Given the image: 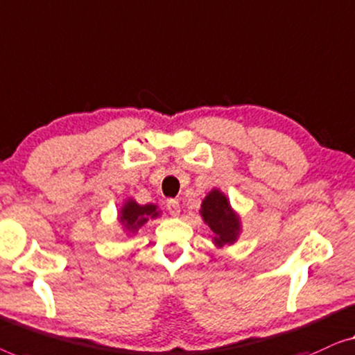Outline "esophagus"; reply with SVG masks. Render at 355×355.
<instances>
[{
  "label": "esophagus",
  "instance_id": "34e87169",
  "mask_svg": "<svg viewBox=\"0 0 355 355\" xmlns=\"http://www.w3.org/2000/svg\"><path fill=\"white\" fill-rule=\"evenodd\" d=\"M166 207L171 216H178L180 214V202L177 201V199H168Z\"/></svg>",
  "mask_w": 355,
  "mask_h": 355
}]
</instances>
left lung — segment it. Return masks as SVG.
<instances>
[{"mask_svg":"<svg viewBox=\"0 0 355 355\" xmlns=\"http://www.w3.org/2000/svg\"><path fill=\"white\" fill-rule=\"evenodd\" d=\"M201 214L204 222L207 223L214 233H216V244L223 246V244H232L238 236L239 232V220L234 216L227 198L220 191L214 189L202 201Z\"/></svg>","mask_w":355,"mask_h":355,"instance_id":"left-lung-1","label":"left lung"}]
</instances>
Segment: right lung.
Returning <instances> with one entry per match:
<instances>
[{
  "instance_id": "obj_1",
  "label": "right lung",
  "mask_w": 355,
  "mask_h": 355,
  "mask_svg": "<svg viewBox=\"0 0 355 355\" xmlns=\"http://www.w3.org/2000/svg\"><path fill=\"white\" fill-rule=\"evenodd\" d=\"M121 214V220L123 225H125V228L130 230V232H135V230L141 227L143 223H146L149 217H157L159 212L156 211V206H153V204L139 206V204L135 201H128L125 206H123Z\"/></svg>"
}]
</instances>
